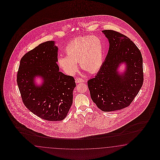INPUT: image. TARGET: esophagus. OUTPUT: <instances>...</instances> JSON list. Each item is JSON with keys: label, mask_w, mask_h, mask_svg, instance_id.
<instances>
[{"label": "esophagus", "mask_w": 160, "mask_h": 160, "mask_svg": "<svg viewBox=\"0 0 160 160\" xmlns=\"http://www.w3.org/2000/svg\"><path fill=\"white\" fill-rule=\"evenodd\" d=\"M84 82V80L81 78H76V83H80V82Z\"/></svg>", "instance_id": "1"}]
</instances>
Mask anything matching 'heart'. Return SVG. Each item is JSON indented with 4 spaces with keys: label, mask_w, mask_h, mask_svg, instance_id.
I'll return each mask as SVG.
<instances>
[{
    "label": "heart",
    "mask_w": 160,
    "mask_h": 160,
    "mask_svg": "<svg viewBox=\"0 0 160 160\" xmlns=\"http://www.w3.org/2000/svg\"><path fill=\"white\" fill-rule=\"evenodd\" d=\"M65 52L67 56L59 57L58 64L66 73H75L78 62L84 71L96 73L103 62L104 44L102 40L96 36L78 37L68 43Z\"/></svg>",
    "instance_id": "obj_1"
}]
</instances>
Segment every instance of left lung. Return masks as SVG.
Returning <instances> with one entry per match:
<instances>
[{
  "mask_svg": "<svg viewBox=\"0 0 160 160\" xmlns=\"http://www.w3.org/2000/svg\"><path fill=\"white\" fill-rule=\"evenodd\" d=\"M110 47L106 58L95 78L87 82L91 98L102 112L120 110L129 106L144 82L142 58L139 48L126 35L112 30L102 31ZM127 64L123 75L119 64Z\"/></svg>",
  "mask_w": 160,
  "mask_h": 160,
  "instance_id": "obj_1",
  "label": "left lung"
}]
</instances>
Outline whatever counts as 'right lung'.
I'll return each mask as SVG.
<instances>
[{
    "mask_svg": "<svg viewBox=\"0 0 160 160\" xmlns=\"http://www.w3.org/2000/svg\"><path fill=\"white\" fill-rule=\"evenodd\" d=\"M58 48L54 42L40 44L22 58L17 82L24 106L34 114L48 121H61L73 103L76 86L73 76L59 72ZM40 75L43 84L36 87L33 79Z\"/></svg>",
    "mask_w": 160,
    "mask_h": 160,
    "instance_id": "obj_1",
    "label": "right lung"
}]
</instances>
